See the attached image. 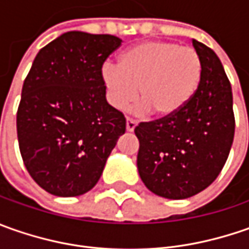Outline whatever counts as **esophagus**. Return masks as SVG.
I'll return each mask as SVG.
<instances>
[{"mask_svg": "<svg viewBox=\"0 0 249 249\" xmlns=\"http://www.w3.org/2000/svg\"><path fill=\"white\" fill-rule=\"evenodd\" d=\"M136 126H137V122L127 118V120H126V130L127 131H133V130L136 129Z\"/></svg>", "mask_w": 249, "mask_h": 249, "instance_id": "obj_1", "label": "esophagus"}]
</instances>
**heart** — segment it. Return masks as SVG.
I'll return each instance as SVG.
<instances>
[{
    "label": "heart",
    "instance_id": "b5f03b06",
    "mask_svg": "<svg viewBox=\"0 0 249 249\" xmlns=\"http://www.w3.org/2000/svg\"><path fill=\"white\" fill-rule=\"evenodd\" d=\"M101 79L115 108H124L139 94L141 112L170 116L196 95L202 79V61L193 47L149 40L120 53L118 65H104Z\"/></svg>",
    "mask_w": 249,
    "mask_h": 249
}]
</instances>
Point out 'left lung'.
Wrapping results in <instances>:
<instances>
[{"label": "left lung", "mask_w": 249, "mask_h": 249, "mask_svg": "<svg viewBox=\"0 0 249 249\" xmlns=\"http://www.w3.org/2000/svg\"><path fill=\"white\" fill-rule=\"evenodd\" d=\"M202 61V79L193 100L175 115L142 122L137 167L154 194L184 199L211 186L225 166L234 139L231 86L217 55L193 40Z\"/></svg>", "instance_id": "1"}]
</instances>
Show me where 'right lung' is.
I'll use <instances>...</instances> for the list:
<instances>
[{"label":"right lung","mask_w":249,"mask_h":249,"mask_svg":"<svg viewBox=\"0 0 249 249\" xmlns=\"http://www.w3.org/2000/svg\"><path fill=\"white\" fill-rule=\"evenodd\" d=\"M122 40L68 32L41 48L24 79L16 115L27 172L56 196L86 194L126 131V119L107 101L102 65Z\"/></svg>","instance_id":"obj_1"}]
</instances>
